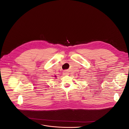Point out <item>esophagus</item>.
Returning a JSON list of instances; mask_svg holds the SVG:
<instances>
[{
    "label": "esophagus",
    "instance_id": "esophagus-1",
    "mask_svg": "<svg viewBox=\"0 0 129 129\" xmlns=\"http://www.w3.org/2000/svg\"><path fill=\"white\" fill-rule=\"evenodd\" d=\"M63 74L64 75H68V72H67V71H64L63 72Z\"/></svg>",
    "mask_w": 129,
    "mask_h": 129
}]
</instances>
